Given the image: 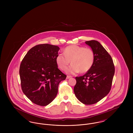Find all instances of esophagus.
Returning a JSON list of instances; mask_svg holds the SVG:
<instances>
[{
    "label": "esophagus",
    "mask_w": 133,
    "mask_h": 133,
    "mask_svg": "<svg viewBox=\"0 0 133 133\" xmlns=\"http://www.w3.org/2000/svg\"><path fill=\"white\" fill-rule=\"evenodd\" d=\"M71 77H72V76H68H68H67V78H67V79H69V78H71Z\"/></svg>",
    "instance_id": "34e87169"
}]
</instances>
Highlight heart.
<instances>
[{
	"label": "heart",
	"mask_w": 133,
	"mask_h": 133,
	"mask_svg": "<svg viewBox=\"0 0 133 133\" xmlns=\"http://www.w3.org/2000/svg\"><path fill=\"white\" fill-rule=\"evenodd\" d=\"M95 58V53L91 48L74 44L66 47L64 54H59L56 62L60 69L65 70L71 61L72 64L66 72L75 74L79 72L83 73L89 71L94 65Z\"/></svg>",
	"instance_id": "obj_1"
}]
</instances>
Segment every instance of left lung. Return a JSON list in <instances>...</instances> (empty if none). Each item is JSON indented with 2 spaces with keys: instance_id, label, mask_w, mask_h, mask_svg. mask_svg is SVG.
<instances>
[{
  "instance_id": "1",
  "label": "left lung",
  "mask_w": 133,
  "mask_h": 133,
  "mask_svg": "<svg viewBox=\"0 0 133 133\" xmlns=\"http://www.w3.org/2000/svg\"><path fill=\"white\" fill-rule=\"evenodd\" d=\"M95 53L91 69L82 76L76 77L74 92L77 98L85 105L100 101L109 93L115 74L112 58L98 41H86Z\"/></svg>"
}]
</instances>
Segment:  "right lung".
I'll use <instances>...</instances> for the list:
<instances>
[{"label": "right lung", "instance_id": "right-lung-1", "mask_svg": "<svg viewBox=\"0 0 133 133\" xmlns=\"http://www.w3.org/2000/svg\"><path fill=\"white\" fill-rule=\"evenodd\" d=\"M57 46L37 45L28 51L19 69L21 88L33 103L41 106L50 104L56 97L60 82L66 75L58 68Z\"/></svg>", "mask_w": 133, "mask_h": 133}]
</instances>
